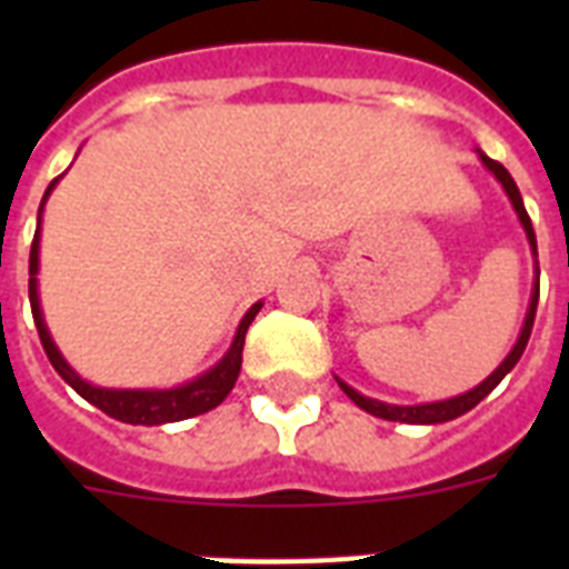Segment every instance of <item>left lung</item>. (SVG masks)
<instances>
[{
  "label": "left lung",
  "instance_id": "left-lung-1",
  "mask_svg": "<svg viewBox=\"0 0 569 569\" xmlns=\"http://www.w3.org/2000/svg\"><path fill=\"white\" fill-rule=\"evenodd\" d=\"M481 162L493 171V177L505 186V191H508V197H511L513 209H517V214H520L522 227H526V236H529L531 241V250L538 253V241H535V227H531V218L529 212H526V206H522V197H520V189H517V182L511 180V173L505 171L502 164L496 162V159H490V156H481ZM538 295H540V283H535V295H531V307H529V316H526V325H522V333L520 339H517V346H513V351L508 357H505V363L496 369L490 378L485 380V383H478L476 389H469V392H463V396L458 398H449V401H433V405H416V407H398V405H383V401H375V398H366L360 396V392H355V389L348 387V383H342L339 380V387H342V392H346L351 401H355L357 407H363L366 413L372 416H380V419H389V422H407V425H437V422H449V419H458V416H463L467 410H472V407L481 401V398L487 396V392H493L496 383L505 378V375L511 372L513 366H517V360L522 357V351H526V346H529V337H531V325H535V312H538Z\"/></svg>",
  "mask_w": 569,
  "mask_h": 569
}]
</instances>
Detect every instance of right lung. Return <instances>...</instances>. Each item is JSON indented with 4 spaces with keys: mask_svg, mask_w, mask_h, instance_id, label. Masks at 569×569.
Wrapping results in <instances>:
<instances>
[{
    "mask_svg": "<svg viewBox=\"0 0 569 569\" xmlns=\"http://www.w3.org/2000/svg\"><path fill=\"white\" fill-rule=\"evenodd\" d=\"M56 186V182H52ZM52 186L47 189V194L52 191ZM38 239L40 230L34 232V241H31V253H29V301H31V316H34V325H38V337L40 346L47 351L49 363L56 369L61 378L70 383V387L84 398L91 401L93 407H100L102 413L114 416L120 422L129 425H164V422H182V419H191V416H200L206 410H212L230 396V389L236 387V378L241 372V348H244V333H248L250 321L259 312L262 303H253L248 310V316L241 319L239 333L232 339V348L227 351L221 363L214 366L212 372H206L203 378L191 380L180 389H156V392H147V389H102L84 383L79 375L64 363V357L58 355L56 342L49 339V330L43 325V316H40V303H38Z\"/></svg>",
    "mask_w": 569,
    "mask_h": 569,
    "instance_id": "1",
    "label": "right lung"
}]
</instances>
